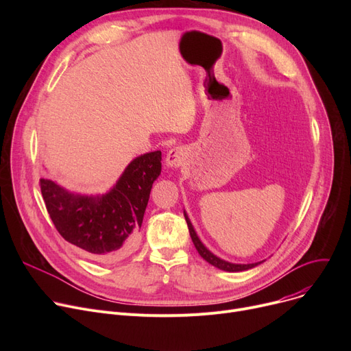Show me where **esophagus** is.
Returning <instances> with one entry per match:
<instances>
[{"label":"esophagus","instance_id":"34e87169","mask_svg":"<svg viewBox=\"0 0 351 351\" xmlns=\"http://www.w3.org/2000/svg\"><path fill=\"white\" fill-rule=\"evenodd\" d=\"M186 160V152L185 149H182V147H173L166 155V165L171 166V168H178L182 163H185Z\"/></svg>","mask_w":351,"mask_h":351}]
</instances>
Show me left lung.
Returning <instances> with one entry per match:
<instances>
[{
	"label": "left lung",
	"mask_w": 351,
	"mask_h": 351,
	"mask_svg": "<svg viewBox=\"0 0 351 351\" xmlns=\"http://www.w3.org/2000/svg\"><path fill=\"white\" fill-rule=\"evenodd\" d=\"M185 219H186V223H188V228H189V233H191V237H192V242H193V245H195L197 253H199L202 257H204V259H205L208 263L213 265V266L217 267V269H222V270H225V271H242V270H247V269H252V267L259 265V263L234 265V263H229V262H225V261H222V259H219V257H216L213 253H210L204 245H202V242L199 241L197 234H196L195 230H193V226H192V223H191L189 217L186 216V213H185Z\"/></svg>",
	"instance_id": "1"
}]
</instances>
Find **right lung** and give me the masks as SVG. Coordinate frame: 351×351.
<instances>
[{
  "mask_svg": "<svg viewBox=\"0 0 351 351\" xmlns=\"http://www.w3.org/2000/svg\"><path fill=\"white\" fill-rule=\"evenodd\" d=\"M160 160V151L134 159L115 188L102 196L72 195L49 179H40L55 229L66 242L99 261L123 259L135 247Z\"/></svg>",
  "mask_w": 351,
  "mask_h": 351,
  "instance_id": "1",
  "label": "right lung"
}]
</instances>
